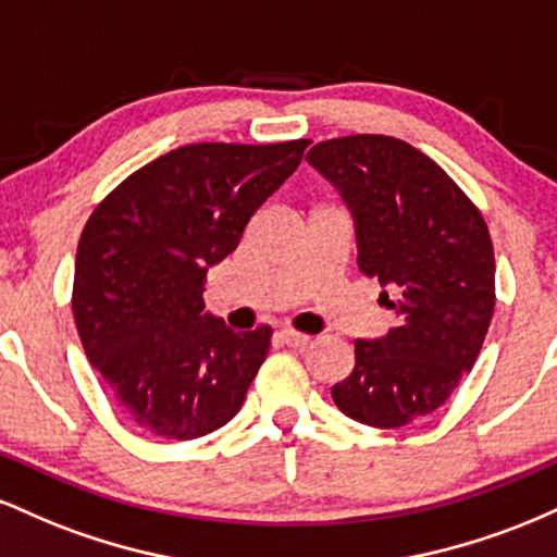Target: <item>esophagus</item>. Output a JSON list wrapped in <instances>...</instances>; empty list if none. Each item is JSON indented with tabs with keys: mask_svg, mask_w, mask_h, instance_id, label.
I'll list each match as a JSON object with an SVG mask.
<instances>
[{
	"mask_svg": "<svg viewBox=\"0 0 557 557\" xmlns=\"http://www.w3.org/2000/svg\"><path fill=\"white\" fill-rule=\"evenodd\" d=\"M277 341L283 345H290V348H300V345L309 343V335H304V332H296V330H280Z\"/></svg>",
	"mask_w": 557,
	"mask_h": 557,
	"instance_id": "34e87169",
	"label": "esophagus"
}]
</instances>
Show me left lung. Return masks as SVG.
<instances>
[{"label": "left lung", "instance_id": "1", "mask_svg": "<svg viewBox=\"0 0 557 557\" xmlns=\"http://www.w3.org/2000/svg\"><path fill=\"white\" fill-rule=\"evenodd\" d=\"M306 162L335 185L356 227L359 270L395 311L387 335L356 341V367L332 400L361 424L395 430L430 417L471 372L492 311L487 222L450 175L411 144L345 136Z\"/></svg>", "mask_w": 557, "mask_h": 557}]
</instances>
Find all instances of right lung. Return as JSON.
Returning a JSON list of instances; mask_svg holds the SVG:
<instances>
[{"mask_svg":"<svg viewBox=\"0 0 557 557\" xmlns=\"http://www.w3.org/2000/svg\"><path fill=\"white\" fill-rule=\"evenodd\" d=\"M306 146H181L125 177L88 216L75 253V327L140 432L196 440L240 411L272 330H230L203 309V283Z\"/></svg>","mask_w":557,"mask_h":557,"instance_id":"add662e5","label":"right lung"}]
</instances>
